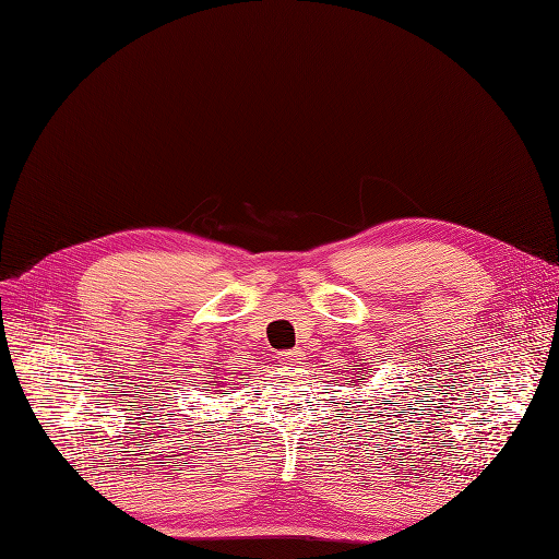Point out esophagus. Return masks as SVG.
Returning <instances> with one entry per match:
<instances>
[{"label":"esophagus","instance_id":"esophagus-1","mask_svg":"<svg viewBox=\"0 0 559 559\" xmlns=\"http://www.w3.org/2000/svg\"><path fill=\"white\" fill-rule=\"evenodd\" d=\"M304 358H306V354L301 349H289V352L278 354L281 366H301Z\"/></svg>","mask_w":559,"mask_h":559}]
</instances>
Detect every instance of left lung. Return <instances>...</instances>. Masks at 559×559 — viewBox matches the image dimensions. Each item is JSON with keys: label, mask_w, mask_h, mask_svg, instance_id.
<instances>
[{"label": "left lung", "mask_w": 559, "mask_h": 559, "mask_svg": "<svg viewBox=\"0 0 559 559\" xmlns=\"http://www.w3.org/2000/svg\"><path fill=\"white\" fill-rule=\"evenodd\" d=\"M362 360H366V358H362ZM352 370H354V377H352V381H349V388L366 385V383H368V370L362 368V362H360V366H354Z\"/></svg>", "instance_id": "8db88e82"}]
</instances>
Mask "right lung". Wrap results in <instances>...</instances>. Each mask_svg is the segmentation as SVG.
I'll return each mask as SVG.
<instances>
[{
	"instance_id": "1",
	"label": "right lung",
	"mask_w": 559,
	"mask_h": 559,
	"mask_svg": "<svg viewBox=\"0 0 559 559\" xmlns=\"http://www.w3.org/2000/svg\"><path fill=\"white\" fill-rule=\"evenodd\" d=\"M216 366H222V362H216ZM216 366H212V370H210V374H207V385L203 388V391H212V393H216V395H230V381H226V379H222V377H216L219 374V370H216Z\"/></svg>"
}]
</instances>
